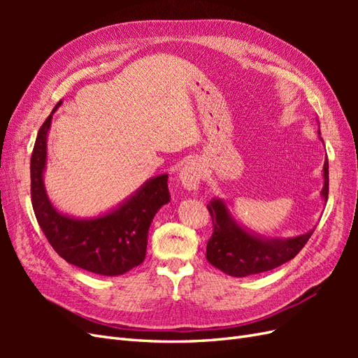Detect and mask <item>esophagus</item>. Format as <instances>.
<instances>
[{
    "label": "esophagus",
    "mask_w": 358,
    "mask_h": 358,
    "mask_svg": "<svg viewBox=\"0 0 358 358\" xmlns=\"http://www.w3.org/2000/svg\"><path fill=\"white\" fill-rule=\"evenodd\" d=\"M203 176V167L199 161H189L179 170V180L183 188L196 189Z\"/></svg>",
    "instance_id": "obj_1"
}]
</instances>
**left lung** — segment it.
Segmentation results:
<instances>
[{
  "label": "left lung",
  "mask_w": 358,
  "mask_h": 358,
  "mask_svg": "<svg viewBox=\"0 0 358 358\" xmlns=\"http://www.w3.org/2000/svg\"><path fill=\"white\" fill-rule=\"evenodd\" d=\"M321 138V137H320ZM322 140V138H321ZM324 187L321 197L329 199V159L322 167ZM212 216L213 233L206 248L208 262L221 272L243 278L267 272L294 258L306 245L313 230L288 239L267 237L248 231L230 215L229 208L221 199H213L208 204Z\"/></svg>",
  "instance_id": "8db88e82"
}]
</instances>
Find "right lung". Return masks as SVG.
Listing matches in <instances>:
<instances>
[{
	"mask_svg": "<svg viewBox=\"0 0 358 358\" xmlns=\"http://www.w3.org/2000/svg\"><path fill=\"white\" fill-rule=\"evenodd\" d=\"M40 127L31 155V201L40 229L67 263L103 276H119L142 264L155 213L170 201L169 175L150 178L133 196L95 218H74L55 209L43 182L52 115Z\"/></svg>",
	"mask_w": 358,
	"mask_h": 358,
	"instance_id": "1",
	"label": "right lung"
}]
</instances>
